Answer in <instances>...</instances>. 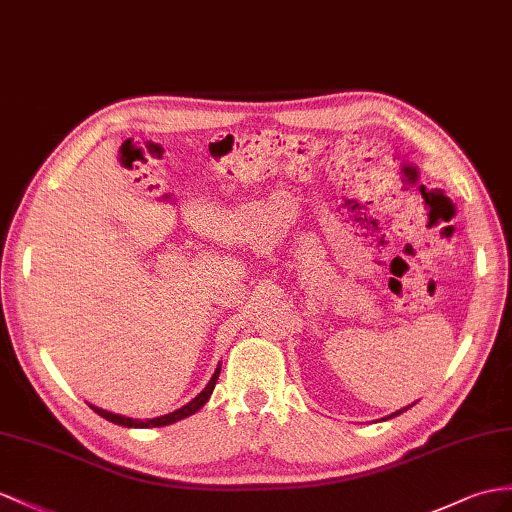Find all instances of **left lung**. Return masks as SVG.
Instances as JSON below:
<instances>
[{"instance_id": "left-lung-1", "label": "left lung", "mask_w": 512, "mask_h": 512, "mask_svg": "<svg viewBox=\"0 0 512 512\" xmlns=\"http://www.w3.org/2000/svg\"><path fill=\"white\" fill-rule=\"evenodd\" d=\"M410 406H413V404H410ZM410 406H406V408H402V410H397V413H393V415H389V417H384V419H391V417H395V415H402V413H404V410H408Z\"/></svg>"}]
</instances>
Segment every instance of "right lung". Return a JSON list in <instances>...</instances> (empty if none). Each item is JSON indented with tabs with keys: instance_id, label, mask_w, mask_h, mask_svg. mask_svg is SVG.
Listing matches in <instances>:
<instances>
[{
	"instance_id": "add662e5",
	"label": "right lung",
	"mask_w": 512,
	"mask_h": 512,
	"mask_svg": "<svg viewBox=\"0 0 512 512\" xmlns=\"http://www.w3.org/2000/svg\"><path fill=\"white\" fill-rule=\"evenodd\" d=\"M219 373H221V365H217L213 378L208 380V384L204 386V391L199 393L197 397H193L189 404H184L182 408L173 410V413H169V415H160V417H154V419H132V417H126V415L110 413V410H104V408L93 406V404H89V406L95 410L99 417H104V419L117 423V426H123V428H162V426H169V423H176L180 419H186V417H191L193 413H197V410L208 402V397L213 395L215 384L219 380Z\"/></svg>"
}]
</instances>
